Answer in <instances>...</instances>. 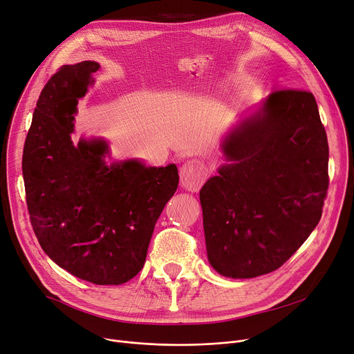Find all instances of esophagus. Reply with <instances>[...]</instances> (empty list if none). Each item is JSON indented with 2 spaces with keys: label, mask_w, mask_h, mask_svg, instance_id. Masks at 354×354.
Wrapping results in <instances>:
<instances>
[{
  "label": "esophagus",
  "mask_w": 354,
  "mask_h": 354,
  "mask_svg": "<svg viewBox=\"0 0 354 354\" xmlns=\"http://www.w3.org/2000/svg\"><path fill=\"white\" fill-rule=\"evenodd\" d=\"M208 174L207 165L201 160H188L180 167V185L191 192H196Z\"/></svg>",
  "instance_id": "obj_1"
}]
</instances>
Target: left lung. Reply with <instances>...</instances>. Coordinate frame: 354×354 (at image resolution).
<instances>
[{
    "instance_id": "8db88e82",
    "label": "left lung",
    "mask_w": 354,
    "mask_h": 354,
    "mask_svg": "<svg viewBox=\"0 0 354 354\" xmlns=\"http://www.w3.org/2000/svg\"><path fill=\"white\" fill-rule=\"evenodd\" d=\"M225 163L199 192L209 265L249 279L281 268L317 227L328 143L314 95L274 91L221 143Z\"/></svg>"
}]
</instances>
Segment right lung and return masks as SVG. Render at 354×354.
Wrapping results in <instances>:
<instances>
[{"instance_id": "right-lung-1", "label": "right lung", "mask_w": 354, "mask_h": 354, "mask_svg": "<svg viewBox=\"0 0 354 354\" xmlns=\"http://www.w3.org/2000/svg\"><path fill=\"white\" fill-rule=\"evenodd\" d=\"M100 64L60 68L44 85L23 151L26 201L44 253L76 278L121 285L146 262L156 221L178 188L176 165L127 159L106 165L109 145H73L78 100Z\"/></svg>"}]
</instances>
